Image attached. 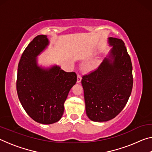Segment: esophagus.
Instances as JSON below:
<instances>
[{
    "label": "esophagus",
    "instance_id": "esophagus-1",
    "mask_svg": "<svg viewBox=\"0 0 152 152\" xmlns=\"http://www.w3.org/2000/svg\"><path fill=\"white\" fill-rule=\"evenodd\" d=\"M81 80H82V77H81V76L80 75H78V76H77V82H78V83H80V82H81Z\"/></svg>",
    "mask_w": 152,
    "mask_h": 152
}]
</instances>
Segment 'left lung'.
<instances>
[{
  "mask_svg": "<svg viewBox=\"0 0 152 152\" xmlns=\"http://www.w3.org/2000/svg\"><path fill=\"white\" fill-rule=\"evenodd\" d=\"M110 50L99 68L84 76L87 117L92 121L113 119L123 109L133 88L132 64L121 39L109 37Z\"/></svg>",
  "mask_w": 152,
  "mask_h": 152,
  "instance_id": "obj_1",
  "label": "left lung"
}]
</instances>
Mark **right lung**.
Wrapping results in <instances>:
<instances>
[{"label":"right lung","instance_id":"right-lung-1","mask_svg":"<svg viewBox=\"0 0 152 152\" xmlns=\"http://www.w3.org/2000/svg\"><path fill=\"white\" fill-rule=\"evenodd\" d=\"M49 45L47 35H38L33 39L20 58L17 80V94L22 107L35 121L45 125L61 119L64 102L77 81L75 72H66L56 64H39L38 56Z\"/></svg>","mask_w":152,"mask_h":152}]
</instances>
